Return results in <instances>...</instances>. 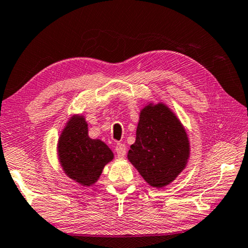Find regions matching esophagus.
Segmentation results:
<instances>
[{
	"instance_id": "34e87169",
	"label": "esophagus",
	"mask_w": 248,
	"mask_h": 248,
	"mask_svg": "<svg viewBox=\"0 0 248 248\" xmlns=\"http://www.w3.org/2000/svg\"><path fill=\"white\" fill-rule=\"evenodd\" d=\"M116 152H117L118 156L123 158V156L125 155V152H127V148H125V145L124 143H117Z\"/></svg>"
}]
</instances>
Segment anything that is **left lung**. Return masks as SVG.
<instances>
[{
  "label": "left lung",
  "mask_w": 248,
  "mask_h": 248,
  "mask_svg": "<svg viewBox=\"0 0 248 248\" xmlns=\"http://www.w3.org/2000/svg\"><path fill=\"white\" fill-rule=\"evenodd\" d=\"M190 143L182 124L163 104L148 105L141 110L136 142L128 159L153 187H163L186 168Z\"/></svg>",
  "instance_id": "left-lung-1"
}]
</instances>
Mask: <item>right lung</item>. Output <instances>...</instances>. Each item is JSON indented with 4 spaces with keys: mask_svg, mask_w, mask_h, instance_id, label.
<instances>
[{
    "mask_svg": "<svg viewBox=\"0 0 248 248\" xmlns=\"http://www.w3.org/2000/svg\"><path fill=\"white\" fill-rule=\"evenodd\" d=\"M58 158L62 170L81 186L97 182L104 167L113 159L108 145L99 139H90L82 116H73L58 140Z\"/></svg>",
    "mask_w": 248,
    "mask_h": 248,
    "instance_id": "obj_1",
    "label": "right lung"
}]
</instances>
